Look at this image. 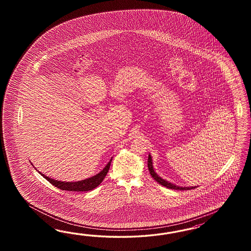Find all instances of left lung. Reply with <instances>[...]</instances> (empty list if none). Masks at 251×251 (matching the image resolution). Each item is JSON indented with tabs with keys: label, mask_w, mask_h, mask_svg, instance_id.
Here are the masks:
<instances>
[{
	"label": "left lung",
	"mask_w": 251,
	"mask_h": 251,
	"mask_svg": "<svg viewBox=\"0 0 251 251\" xmlns=\"http://www.w3.org/2000/svg\"><path fill=\"white\" fill-rule=\"evenodd\" d=\"M148 169H149L150 174H151V176H152V177H153V179H154L155 181H157V182L161 184L162 186H164V187H166V188H168V189H172V190H186L197 188L196 186H194V187H180V186H177V185H176V184L169 182V181H167L166 179L162 178V177H161L160 176L157 175V173L154 171V168H153V166H152V160L151 154H149V156H148Z\"/></svg>",
	"instance_id": "left-lung-1"
}]
</instances>
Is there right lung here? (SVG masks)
I'll list each match as a JSON object with an SVG mask.
<instances>
[{"mask_svg": "<svg viewBox=\"0 0 251 251\" xmlns=\"http://www.w3.org/2000/svg\"><path fill=\"white\" fill-rule=\"evenodd\" d=\"M112 158L109 160V162L106 164V167H104L99 174L93 176L89 178H85L84 180L80 181H75V182H67V181H61V180H56L53 178H50L47 176L43 175L41 172L38 171L40 175L42 176L44 178H46L50 183H51L53 186L57 187L58 189H61L62 190H70V191H89V190H94L95 188L99 187V184L103 181L105 178L108 169L110 167ZM32 165V163H31ZM33 166V165H32ZM34 167V166H33ZM36 168V167H35ZM37 170V169H36Z\"/></svg>", "mask_w": 251, "mask_h": 251, "instance_id": "add662e5", "label": "right lung"}]
</instances>
